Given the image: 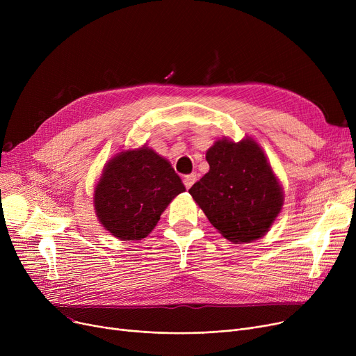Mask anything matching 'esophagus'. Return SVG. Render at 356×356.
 <instances>
[{
  "mask_svg": "<svg viewBox=\"0 0 356 356\" xmlns=\"http://www.w3.org/2000/svg\"><path fill=\"white\" fill-rule=\"evenodd\" d=\"M196 181V175L195 173H191V175H186L184 179H183V183L186 186V189H191L192 184Z\"/></svg>",
  "mask_w": 356,
  "mask_h": 356,
  "instance_id": "obj_1",
  "label": "esophagus"
}]
</instances>
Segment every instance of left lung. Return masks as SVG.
Returning a JSON list of instances; mask_svg holds the SVG:
<instances>
[{"label": "left lung", "mask_w": 356, "mask_h": 356, "mask_svg": "<svg viewBox=\"0 0 356 356\" xmlns=\"http://www.w3.org/2000/svg\"><path fill=\"white\" fill-rule=\"evenodd\" d=\"M209 172L189 193L218 232L234 244L263 238L284 204L283 186L264 149L245 136L220 138L207 152Z\"/></svg>", "instance_id": "8db88e82"}]
</instances>
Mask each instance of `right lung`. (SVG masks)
Listing matches in <instances>:
<instances>
[{"mask_svg": "<svg viewBox=\"0 0 356 356\" xmlns=\"http://www.w3.org/2000/svg\"><path fill=\"white\" fill-rule=\"evenodd\" d=\"M186 191L170 161L147 144L117 153L102 168L93 189L101 225L120 241H140Z\"/></svg>", "mask_w": 356, "mask_h": 356, "instance_id": "1", "label": "right lung"}]
</instances>
